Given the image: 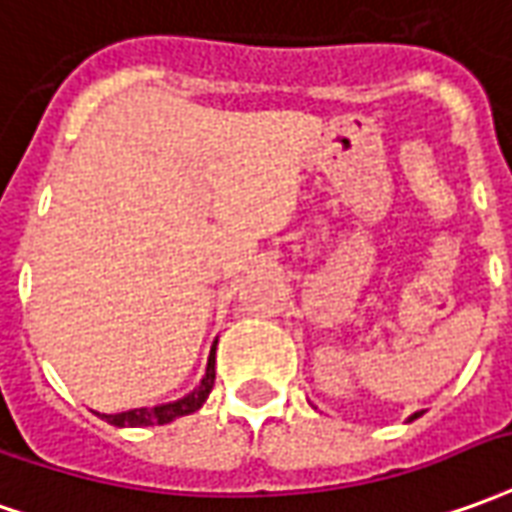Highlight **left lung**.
<instances>
[{"label":"left lung","mask_w":512,"mask_h":512,"mask_svg":"<svg viewBox=\"0 0 512 512\" xmlns=\"http://www.w3.org/2000/svg\"><path fill=\"white\" fill-rule=\"evenodd\" d=\"M418 416H421V413H413V416H410V418H418Z\"/></svg>","instance_id":"8db88e82"}]
</instances>
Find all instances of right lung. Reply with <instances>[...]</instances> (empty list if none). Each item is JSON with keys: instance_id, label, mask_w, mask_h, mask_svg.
Returning <instances> with one entry per match:
<instances>
[{"instance_id": "1", "label": "right lung", "mask_w": 512, "mask_h": 512, "mask_svg": "<svg viewBox=\"0 0 512 512\" xmlns=\"http://www.w3.org/2000/svg\"><path fill=\"white\" fill-rule=\"evenodd\" d=\"M213 382H216V343H213L210 357H207L205 377H202V382L188 396H182L177 402H169V405L135 407V410H124V413H96V416H102L113 427H155V424H169L174 418L191 416V413H196L199 407L205 405V399L213 391Z\"/></svg>"}]
</instances>
